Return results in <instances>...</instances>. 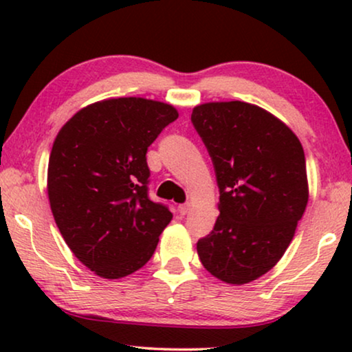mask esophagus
Segmentation results:
<instances>
[{
    "mask_svg": "<svg viewBox=\"0 0 352 352\" xmlns=\"http://www.w3.org/2000/svg\"><path fill=\"white\" fill-rule=\"evenodd\" d=\"M187 211H189V204H182V205H179V213L184 216V214H187Z\"/></svg>",
    "mask_w": 352,
    "mask_h": 352,
    "instance_id": "obj_1",
    "label": "esophagus"
}]
</instances>
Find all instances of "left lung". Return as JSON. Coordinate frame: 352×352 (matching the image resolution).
<instances>
[{"label": "left lung", "mask_w": 352, "mask_h": 352, "mask_svg": "<svg viewBox=\"0 0 352 352\" xmlns=\"http://www.w3.org/2000/svg\"><path fill=\"white\" fill-rule=\"evenodd\" d=\"M190 122L213 162L219 216L197 242L208 272L248 283L276 266L307 205L306 158L287 124L258 105L201 104Z\"/></svg>", "instance_id": "obj_1"}]
</instances>
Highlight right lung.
Instances as JSON below:
<instances>
[{
    "instance_id": "1",
    "label": "right lung",
    "mask_w": 352,
    "mask_h": 352,
    "mask_svg": "<svg viewBox=\"0 0 352 352\" xmlns=\"http://www.w3.org/2000/svg\"><path fill=\"white\" fill-rule=\"evenodd\" d=\"M177 118L170 104L118 98L76 112L47 165L56 224L76 258L105 278L141 269L173 214L148 197L147 148Z\"/></svg>"
}]
</instances>
